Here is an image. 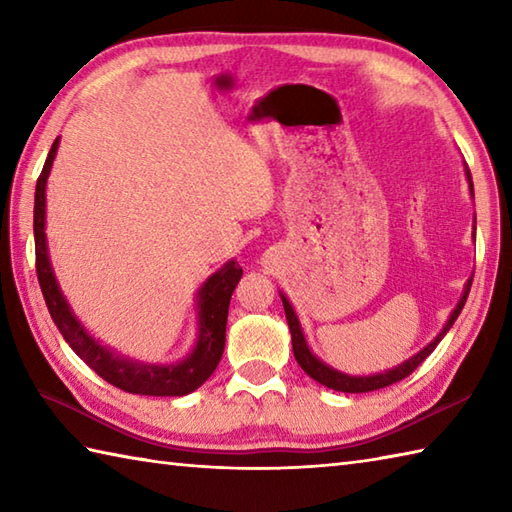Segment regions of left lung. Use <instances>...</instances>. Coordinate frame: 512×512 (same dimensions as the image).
I'll return each instance as SVG.
<instances>
[{
	"label": "left lung",
	"instance_id": "obj_1",
	"mask_svg": "<svg viewBox=\"0 0 512 512\" xmlns=\"http://www.w3.org/2000/svg\"><path fill=\"white\" fill-rule=\"evenodd\" d=\"M464 173H466V179H468V190H470V197L475 199V190H473V177H470V170L464 162ZM473 237H475V226H473ZM470 284H473V279H468L466 286H464V293L462 297H459L457 306L453 308V313H450L448 322L444 324V328L439 330V333L435 335V339L430 344H426L419 353H415L413 357H408L406 362L397 364L393 368L384 370V373H373V375H348V373H342V370H337L333 366H328L326 362H322L313 350H310L306 337H304V330H302V324H299V317L295 313L293 304L288 302V297L284 293H279V297H282V304H284V310H286V322H288V328H290V337H293V353H295V359L297 364L304 368V373L308 377H313L315 382H319L326 388H333V390H339V393H370V390H379V388H386L390 384L399 382V379L408 377L413 370L424 362V359L433 353V350L437 348V344L442 342L444 335L448 333L450 328H453L455 319L459 317V313H462V308L466 304L468 299V293H470Z\"/></svg>",
	"mask_w": 512,
	"mask_h": 512
}]
</instances>
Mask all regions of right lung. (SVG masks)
Here are the masks:
<instances>
[{"label": "right lung", "mask_w": 512, "mask_h": 512, "mask_svg": "<svg viewBox=\"0 0 512 512\" xmlns=\"http://www.w3.org/2000/svg\"><path fill=\"white\" fill-rule=\"evenodd\" d=\"M59 148V137L53 142V148L46 157L42 175L37 179L35 188V257H37V279L42 286V295L46 299L48 313L53 317L59 333L68 342V346L106 379L108 384L126 390L133 395H153V397H182L193 393L206 379L215 373L219 359L224 355L226 344V319L228 304L235 286L242 279L244 270L239 268L235 259L215 270L206 282L199 286L195 295V313H197V339L190 353L170 364H153L142 359L126 357L117 350L108 348L88 333L73 308H70L66 295L59 288L53 264H50L48 242H46V184L50 168H53L55 155Z\"/></svg>", "instance_id": "right-lung-1"}]
</instances>
